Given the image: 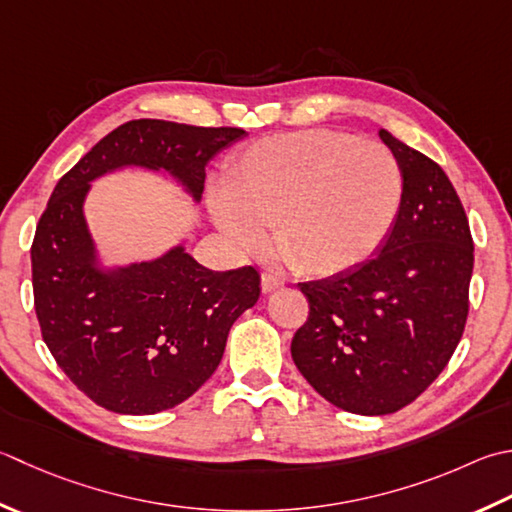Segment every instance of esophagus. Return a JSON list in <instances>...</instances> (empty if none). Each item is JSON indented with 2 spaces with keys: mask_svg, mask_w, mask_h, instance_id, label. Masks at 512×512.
<instances>
[{
  "mask_svg": "<svg viewBox=\"0 0 512 512\" xmlns=\"http://www.w3.org/2000/svg\"><path fill=\"white\" fill-rule=\"evenodd\" d=\"M284 284H286L284 279L273 275V273H264L262 275V293H273V290L284 288Z\"/></svg>",
  "mask_w": 512,
  "mask_h": 512,
  "instance_id": "34e87169",
  "label": "esophagus"
}]
</instances>
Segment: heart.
Wrapping results in <instances>:
<instances>
[{
	"label": "heart",
	"instance_id": "1",
	"mask_svg": "<svg viewBox=\"0 0 512 512\" xmlns=\"http://www.w3.org/2000/svg\"><path fill=\"white\" fill-rule=\"evenodd\" d=\"M404 204V173L382 144L313 128L259 139L228 166L210 202L219 230L242 250L266 242L299 275L359 266L386 242Z\"/></svg>",
	"mask_w": 512,
	"mask_h": 512
}]
</instances>
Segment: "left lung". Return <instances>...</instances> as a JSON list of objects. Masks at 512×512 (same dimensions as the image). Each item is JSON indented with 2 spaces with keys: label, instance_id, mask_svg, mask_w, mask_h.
Segmentation results:
<instances>
[{
  "label": "left lung",
  "instance_id": "1",
  "mask_svg": "<svg viewBox=\"0 0 512 512\" xmlns=\"http://www.w3.org/2000/svg\"><path fill=\"white\" fill-rule=\"evenodd\" d=\"M404 173L397 224L373 257L299 284L310 313L290 355L326 402L388 415L435 382L462 339L473 237L457 190L433 159L379 130Z\"/></svg>",
  "mask_w": 512,
  "mask_h": 512
}]
</instances>
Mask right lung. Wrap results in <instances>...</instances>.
Here are the masks:
<instances>
[{
  "label": "right lung",
  "instance_id": "right-lung-1",
  "mask_svg": "<svg viewBox=\"0 0 512 512\" xmlns=\"http://www.w3.org/2000/svg\"><path fill=\"white\" fill-rule=\"evenodd\" d=\"M244 137L242 128L133 119L99 139L50 195L30 248L35 313L59 368L102 408L155 415L186 402L259 299V273L208 270L184 244L104 266L84 215L90 184L128 166L162 170L197 204L206 164Z\"/></svg>",
  "mask_w": 512,
  "mask_h": 512
}]
</instances>
